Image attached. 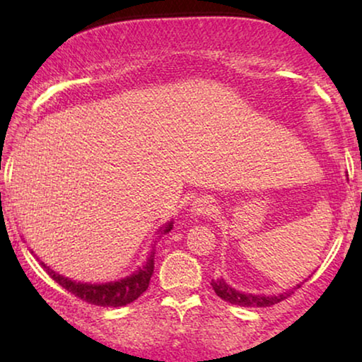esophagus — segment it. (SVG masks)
I'll use <instances>...</instances> for the list:
<instances>
[{
	"label": "esophagus",
	"mask_w": 362,
	"mask_h": 362,
	"mask_svg": "<svg viewBox=\"0 0 362 362\" xmlns=\"http://www.w3.org/2000/svg\"><path fill=\"white\" fill-rule=\"evenodd\" d=\"M214 201L211 199V197H197V199H194V202H192L191 206V212L194 216H211L212 211H214Z\"/></svg>",
	"instance_id": "1"
}]
</instances>
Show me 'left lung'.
<instances>
[{
  "instance_id": "left-lung-1",
  "label": "left lung",
  "mask_w": 362,
  "mask_h": 362,
  "mask_svg": "<svg viewBox=\"0 0 362 362\" xmlns=\"http://www.w3.org/2000/svg\"><path fill=\"white\" fill-rule=\"evenodd\" d=\"M212 288H214L216 295L222 298L224 301H229L232 305L239 306H250V308H265V306H272L280 303L281 300L290 296L288 293L281 295H272V296H264V295H250V293H240L226 284L224 280L212 281ZM300 286V285H298Z\"/></svg>"
}]
</instances>
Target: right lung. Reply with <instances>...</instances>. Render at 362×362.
Returning a JSON list of instances; mask_svg holds the SVG:
<instances>
[{
    "instance_id": "add662e5",
    "label": "right lung",
    "mask_w": 362,
    "mask_h": 362,
    "mask_svg": "<svg viewBox=\"0 0 362 362\" xmlns=\"http://www.w3.org/2000/svg\"><path fill=\"white\" fill-rule=\"evenodd\" d=\"M173 229V222H170L165 227L163 232H170ZM153 257L150 255V259L145 265L141 267L136 274H133L127 279L118 280L115 284H105V285H90V284H77V281H72L66 279V276L56 274V272L49 269L42 264L44 269H46L47 275L51 279L66 288L69 293L76 295L77 298H81L82 301H87L90 305H97V306H110V308H117V306H125L132 301H135L138 296L145 293L148 290V285H150V279L153 274Z\"/></svg>"
}]
</instances>
